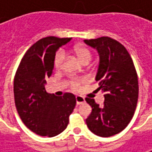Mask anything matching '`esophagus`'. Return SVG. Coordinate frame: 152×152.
Here are the masks:
<instances>
[{
	"label": "esophagus",
	"instance_id": "34e87169",
	"mask_svg": "<svg viewBox=\"0 0 152 152\" xmlns=\"http://www.w3.org/2000/svg\"><path fill=\"white\" fill-rule=\"evenodd\" d=\"M76 104H77V105H80V104H82V103H84V102H86L85 98H83L82 96H76Z\"/></svg>",
	"mask_w": 152,
	"mask_h": 152
}]
</instances>
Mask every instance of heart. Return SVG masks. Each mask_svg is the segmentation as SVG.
I'll return each mask as SVG.
<instances>
[{
	"mask_svg": "<svg viewBox=\"0 0 152 152\" xmlns=\"http://www.w3.org/2000/svg\"><path fill=\"white\" fill-rule=\"evenodd\" d=\"M73 53L76 55L77 59L79 60L80 63L86 65L92 59V53L91 51L85 46L76 45L72 49ZM65 59V53L63 50H59L54 57V66L57 69H60ZM80 81L78 80H73L71 81V86L73 89H77L80 86Z\"/></svg>",
	"mask_w": 152,
	"mask_h": 152,
	"instance_id": "heart-1",
	"label": "heart"
}]
</instances>
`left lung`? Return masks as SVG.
Returning a JSON list of instances; mask_svg holds the SVG:
<instances>
[{
  "instance_id": "8db88e82",
  "label": "left lung",
  "mask_w": 152,
  "mask_h": 152,
  "mask_svg": "<svg viewBox=\"0 0 152 152\" xmlns=\"http://www.w3.org/2000/svg\"><path fill=\"white\" fill-rule=\"evenodd\" d=\"M84 42L99 53L95 80L98 89L105 93L102 107L93 99H86L92 107L86 124L96 135L111 137L124 129L134 116L138 98L137 72L129 53L117 40L102 37Z\"/></svg>"
}]
</instances>
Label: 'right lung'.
Returning a JSON list of instances; mask_svg holds the SVG:
<instances>
[{"label":"right lung","instance_id":"right-lung-1","mask_svg":"<svg viewBox=\"0 0 152 152\" xmlns=\"http://www.w3.org/2000/svg\"><path fill=\"white\" fill-rule=\"evenodd\" d=\"M72 38L48 37L31 45L19 63L14 81L16 108L27 127L44 137L61 134L69 123L76 106L71 93L57 97L45 89L53 69L56 51Z\"/></svg>","mask_w":152,"mask_h":152}]
</instances>
